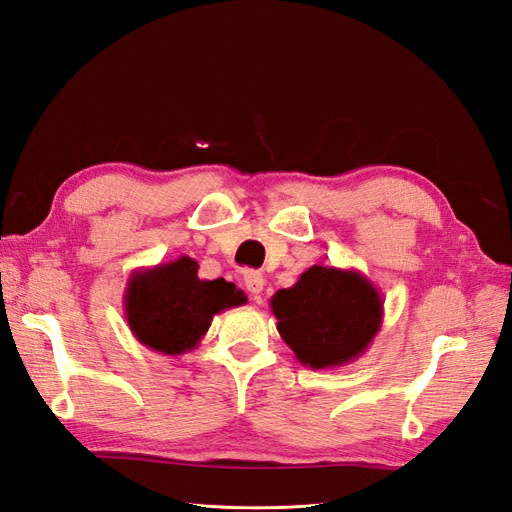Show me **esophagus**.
<instances>
[{
    "instance_id": "34e87169",
    "label": "esophagus",
    "mask_w": 512,
    "mask_h": 512,
    "mask_svg": "<svg viewBox=\"0 0 512 512\" xmlns=\"http://www.w3.org/2000/svg\"><path fill=\"white\" fill-rule=\"evenodd\" d=\"M243 284H245L247 292L256 297V294H260L262 288H265V277H262V273H258V271H245Z\"/></svg>"
}]
</instances>
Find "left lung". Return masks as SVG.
<instances>
[{
    "label": "left lung",
    "instance_id": "left-lung-1",
    "mask_svg": "<svg viewBox=\"0 0 512 512\" xmlns=\"http://www.w3.org/2000/svg\"><path fill=\"white\" fill-rule=\"evenodd\" d=\"M271 312L299 363L331 369L359 359L374 342L384 301L361 271L314 265L273 294Z\"/></svg>",
    "mask_w": 512,
    "mask_h": 512
}]
</instances>
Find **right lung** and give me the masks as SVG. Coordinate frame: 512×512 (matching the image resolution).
<instances>
[{"label": "right lung", "mask_w": 512, "mask_h": 512, "mask_svg": "<svg viewBox=\"0 0 512 512\" xmlns=\"http://www.w3.org/2000/svg\"><path fill=\"white\" fill-rule=\"evenodd\" d=\"M247 301L245 292L224 277L200 280L198 262L181 256L130 275L123 307L132 335L160 354L194 350L215 314Z\"/></svg>", "instance_id": "obj_1"}]
</instances>
